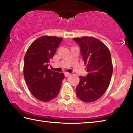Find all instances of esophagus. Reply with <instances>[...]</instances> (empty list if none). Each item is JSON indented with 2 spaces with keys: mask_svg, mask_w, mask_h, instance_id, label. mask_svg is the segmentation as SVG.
Here are the masks:
<instances>
[{
  "mask_svg": "<svg viewBox=\"0 0 133 133\" xmlns=\"http://www.w3.org/2000/svg\"><path fill=\"white\" fill-rule=\"evenodd\" d=\"M70 75V73H67V72H65V73H64V76H65V77H68V76Z\"/></svg>",
  "mask_w": 133,
  "mask_h": 133,
  "instance_id": "34e87169",
  "label": "esophagus"
}]
</instances>
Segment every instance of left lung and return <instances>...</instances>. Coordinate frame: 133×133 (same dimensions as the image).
<instances>
[{
  "label": "left lung",
  "instance_id": "1",
  "mask_svg": "<svg viewBox=\"0 0 133 133\" xmlns=\"http://www.w3.org/2000/svg\"><path fill=\"white\" fill-rule=\"evenodd\" d=\"M80 46L88 75L80 76L76 93L83 102H93L100 98L110 84L112 74L111 56L109 49L93 37L73 39Z\"/></svg>",
  "mask_w": 133,
  "mask_h": 133
}]
</instances>
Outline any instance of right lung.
<instances>
[{
  "instance_id": "add662e5",
  "label": "right lung",
  "mask_w": 133,
  "mask_h": 133,
  "mask_svg": "<svg viewBox=\"0 0 133 133\" xmlns=\"http://www.w3.org/2000/svg\"><path fill=\"white\" fill-rule=\"evenodd\" d=\"M62 38L44 36L29 47L24 58L23 75L32 95L42 102H49L59 93L64 75L48 69L51 58Z\"/></svg>"
}]
</instances>
